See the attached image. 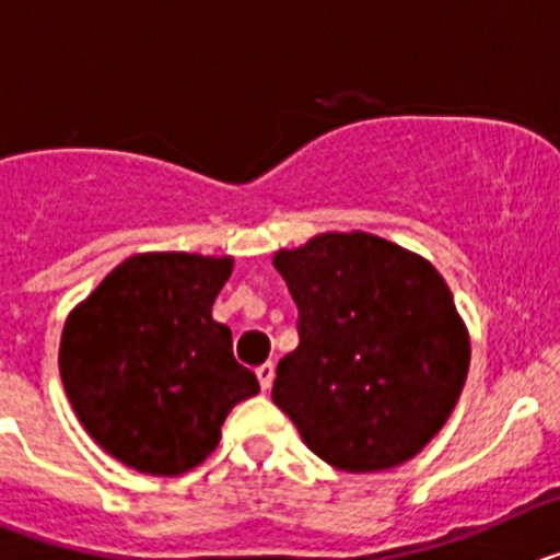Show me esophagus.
Wrapping results in <instances>:
<instances>
[{
  "label": "esophagus",
  "instance_id": "34e87169",
  "mask_svg": "<svg viewBox=\"0 0 560 560\" xmlns=\"http://www.w3.org/2000/svg\"><path fill=\"white\" fill-rule=\"evenodd\" d=\"M255 373H257V381H260V387L271 389V381H275V364H271V361H266V364H260Z\"/></svg>",
  "mask_w": 560,
  "mask_h": 560
}]
</instances>
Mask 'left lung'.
<instances>
[{"label":"left lung","mask_w":560,"mask_h":560,"mask_svg":"<svg viewBox=\"0 0 560 560\" xmlns=\"http://www.w3.org/2000/svg\"><path fill=\"white\" fill-rule=\"evenodd\" d=\"M300 308V345L271 400L303 443L350 474L427 448L457 407L471 339L446 280L387 237L323 232L271 257Z\"/></svg>","instance_id":"1"}]
</instances>
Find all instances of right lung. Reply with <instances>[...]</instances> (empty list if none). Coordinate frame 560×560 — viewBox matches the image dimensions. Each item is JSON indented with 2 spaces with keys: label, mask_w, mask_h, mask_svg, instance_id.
<instances>
[{
  "label": "right lung",
  "mask_w": 560,
  "mask_h": 560,
  "mask_svg": "<svg viewBox=\"0 0 560 560\" xmlns=\"http://www.w3.org/2000/svg\"><path fill=\"white\" fill-rule=\"evenodd\" d=\"M230 255L142 252L114 266L63 323L58 370L81 427L133 471L205 463L235 404L260 393L212 303Z\"/></svg>",
  "instance_id": "obj_1"
}]
</instances>
